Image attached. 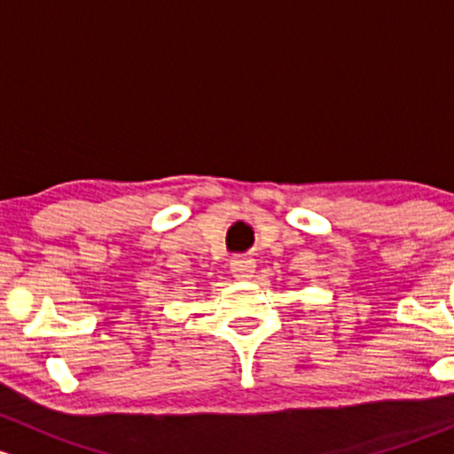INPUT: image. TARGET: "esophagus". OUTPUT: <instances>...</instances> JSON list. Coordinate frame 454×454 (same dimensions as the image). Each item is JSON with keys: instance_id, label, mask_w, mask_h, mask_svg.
<instances>
[{"instance_id": "obj_1", "label": "esophagus", "mask_w": 454, "mask_h": 454, "mask_svg": "<svg viewBox=\"0 0 454 454\" xmlns=\"http://www.w3.org/2000/svg\"><path fill=\"white\" fill-rule=\"evenodd\" d=\"M231 274L236 281H248L254 274V259L236 257L231 259Z\"/></svg>"}]
</instances>
